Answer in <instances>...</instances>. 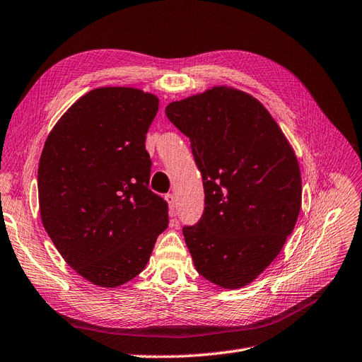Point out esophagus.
I'll return each instance as SVG.
<instances>
[{
    "label": "esophagus",
    "instance_id": "1",
    "mask_svg": "<svg viewBox=\"0 0 362 362\" xmlns=\"http://www.w3.org/2000/svg\"><path fill=\"white\" fill-rule=\"evenodd\" d=\"M166 201H168V204H169V206H170L172 216H175V206H177V202H175V196H173L172 193L166 194Z\"/></svg>",
    "mask_w": 362,
    "mask_h": 362
}]
</instances>
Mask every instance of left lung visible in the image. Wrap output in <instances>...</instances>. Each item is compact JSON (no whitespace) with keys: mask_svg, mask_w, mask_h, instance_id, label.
<instances>
[{"mask_svg":"<svg viewBox=\"0 0 362 362\" xmlns=\"http://www.w3.org/2000/svg\"><path fill=\"white\" fill-rule=\"evenodd\" d=\"M192 141L205 210L182 229L194 269L225 290L249 286L278 257L302 205L299 161L257 98L214 86L166 107Z\"/></svg>","mask_w":362,"mask_h":362,"instance_id":"8db88e82","label":"left lung"}]
</instances>
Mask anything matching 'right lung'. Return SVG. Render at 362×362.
I'll list each match as a JSON object with an SVG mask.
<instances>
[{
  "mask_svg": "<svg viewBox=\"0 0 362 362\" xmlns=\"http://www.w3.org/2000/svg\"><path fill=\"white\" fill-rule=\"evenodd\" d=\"M158 96L98 87L78 98L45 140L37 170L43 228L93 286L115 288L144 270L168 228V202L148 187L146 133Z\"/></svg>",
  "mask_w": 362,
  "mask_h": 362,
  "instance_id": "1",
  "label": "right lung"
}]
</instances>
